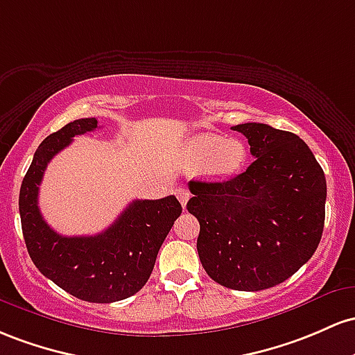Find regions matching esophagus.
<instances>
[{
  "instance_id": "34e87169",
  "label": "esophagus",
  "mask_w": 355,
  "mask_h": 355,
  "mask_svg": "<svg viewBox=\"0 0 355 355\" xmlns=\"http://www.w3.org/2000/svg\"><path fill=\"white\" fill-rule=\"evenodd\" d=\"M174 194H176L178 196V199H179V202H181L182 205V208H186V202L189 201V198H191V193L186 188H176V191H174Z\"/></svg>"
}]
</instances>
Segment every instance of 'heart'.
Returning a JSON list of instances; mask_svg holds the SVG:
<instances>
[{
    "mask_svg": "<svg viewBox=\"0 0 355 355\" xmlns=\"http://www.w3.org/2000/svg\"><path fill=\"white\" fill-rule=\"evenodd\" d=\"M184 157L191 167L206 164V173L214 179L236 174L246 161V147L238 139L216 134H196L184 144Z\"/></svg>",
    "mask_w": 355,
    "mask_h": 355,
    "instance_id": "obj_1",
    "label": "heart"
}]
</instances>
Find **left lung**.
Wrapping results in <instances>:
<instances>
[{
    "mask_svg": "<svg viewBox=\"0 0 355 355\" xmlns=\"http://www.w3.org/2000/svg\"><path fill=\"white\" fill-rule=\"evenodd\" d=\"M254 161L226 181H191L198 254L216 284L240 292L270 288L305 265L320 243L327 182L300 137L266 124L231 127Z\"/></svg>",
    "mask_w": 355,
    "mask_h": 355,
    "instance_id": "left-lung-1",
    "label": "left lung"
}]
</instances>
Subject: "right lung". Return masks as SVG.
<instances>
[{
    "mask_svg": "<svg viewBox=\"0 0 355 355\" xmlns=\"http://www.w3.org/2000/svg\"><path fill=\"white\" fill-rule=\"evenodd\" d=\"M97 127L95 117L78 119L40 144L19 189V216L26 250L40 272L80 300L112 304L146 285L182 208L176 196L135 199L114 225L94 236H63L51 230L38 208L43 173L75 135Z\"/></svg>",
    "mask_w": 355,
    "mask_h": 355,
    "instance_id": "1",
    "label": "right lung"
}]
</instances>
